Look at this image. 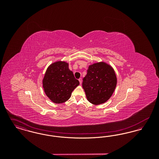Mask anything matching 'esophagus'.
<instances>
[{
  "label": "esophagus",
  "mask_w": 159,
  "mask_h": 159,
  "mask_svg": "<svg viewBox=\"0 0 159 159\" xmlns=\"http://www.w3.org/2000/svg\"><path fill=\"white\" fill-rule=\"evenodd\" d=\"M79 82H80V84H81V83H82V78H80V79H79Z\"/></svg>",
  "instance_id": "obj_1"
}]
</instances>
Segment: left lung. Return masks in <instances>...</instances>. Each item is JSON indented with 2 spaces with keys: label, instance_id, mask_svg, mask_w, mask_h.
Segmentation results:
<instances>
[{
  "label": "left lung",
  "instance_id": "obj_1",
  "mask_svg": "<svg viewBox=\"0 0 159 159\" xmlns=\"http://www.w3.org/2000/svg\"><path fill=\"white\" fill-rule=\"evenodd\" d=\"M117 84L113 68L106 62L95 63L89 66L83 79L82 87L87 99L94 105L106 102L111 97Z\"/></svg>",
  "mask_w": 159,
  "mask_h": 159
}]
</instances>
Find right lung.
Returning a JSON list of instances; mask_svg holds the SVG:
<instances>
[{
    "label": "right lung",
    "instance_id": "1",
    "mask_svg": "<svg viewBox=\"0 0 159 159\" xmlns=\"http://www.w3.org/2000/svg\"><path fill=\"white\" fill-rule=\"evenodd\" d=\"M42 83L46 96L56 104L67 101L79 84L73 73L69 70L68 63L64 61L51 64L46 70Z\"/></svg>",
    "mask_w": 159,
    "mask_h": 159
}]
</instances>
